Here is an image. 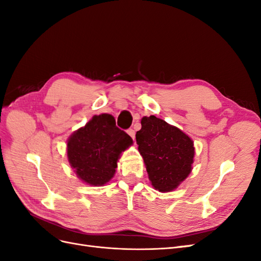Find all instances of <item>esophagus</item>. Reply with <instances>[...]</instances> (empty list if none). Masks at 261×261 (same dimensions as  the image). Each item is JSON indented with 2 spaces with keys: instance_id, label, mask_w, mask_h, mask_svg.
<instances>
[{
  "instance_id": "esophagus-1",
  "label": "esophagus",
  "mask_w": 261,
  "mask_h": 261,
  "mask_svg": "<svg viewBox=\"0 0 261 261\" xmlns=\"http://www.w3.org/2000/svg\"><path fill=\"white\" fill-rule=\"evenodd\" d=\"M127 134L133 138V140H135V130H134L133 128H129V129H127Z\"/></svg>"
}]
</instances>
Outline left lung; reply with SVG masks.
I'll list each match as a JSON object with an SVG mask.
<instances>
[{
	"label": "left lung",
	"mask_w": 261,
	"mask_h": 261,
	"mask_svg": "<svg viewBox=\"0 0 261 261\" xmlns=\"http://www.w3.org/2000/svg\"><path fill=\"white\" fill-rule=\"evenodd\" d=\"M136 141L149 179L159 192L173 191L191 173L195 154L193 140L174 126L154 115L145 116Z\"/></svg>",
	"instance_id": "left-lung-1"
}]
</instances>
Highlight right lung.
I'll return each mask as SVG.
<instances>
[{"label":"right lung","instance_id":"1","mask_svg":"<svg viewBox=\"0 0 261 261\" xmlns=\"http://www.w3.org/2000/svg\"><path fill=\"white\" fill-rule=\"evenodd\" d=\"M132 144L130 136L117 127L112 115H94L69 137L68 161L85 183L100 186L113 177L118 156Z\"/></svg>","mask_w":261,"mask_h":261}]
</instances>
